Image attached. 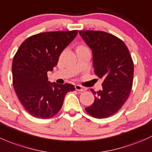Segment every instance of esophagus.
<instances>
[{"label": "esophagus", "mask_w": 152, "mask_h": 152, "mask_svg": "<svg viewBox=\"0 0 152 152\" xmlns=\"http://www.w3.org/2000/svg\"><path fill=\"white\" fill-rule=\"evenodd\" d=\"M75 89L77 91H86V88L81 86L80 85H76Z\"/></svg>", "instance_id": "esophagus-1"}]
</instances>
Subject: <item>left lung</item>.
<instances>
[{
  "instance_id": "obj_1",
  "label": "left lung",
  "mask_w": 152,
  "mask_h": 152,
  "mask_svg": "<svg viewBox=\"0 0 152 152\" xmlns=\"http://www.w3.org/2000/svg\"><path fill=\"white\" fill-rule=\"evenodd\" d=\"M79 34L93 53L95 75L103 79L101 90L91 89L94 102L86 111L94 118H107L121 108L130 94L133 61L124 42L113 34L88 30Z\"/></svg>"
}]
</instances>
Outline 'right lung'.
I'll return each instance as SVG.
<instances>
[{"label": "right lung", "instance_id": "add662e5", "mask_svg": "<svg viewBox=\"0 0 152 152\" xmlns=\"http://www.w3.org/2000/svg\"><path fill=\"white\" fill-rule=\"evenodd\" d=\"M78 31H50L26 39L12 61V80L15 92L26 110L39 118H52L63 105L73 85L48 81V72L57 65L59 56L76 37Z\"/></svg>", "mask_w": 152, "mask_h": 152}]
</instances>
